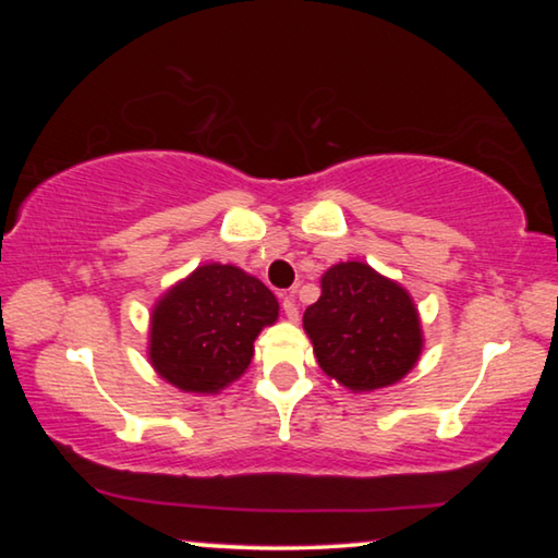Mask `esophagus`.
Wrapping results in <instances>:
<instances>
[{"label":"esophagus","instance_id":"esophagus-1","mask_svg":"<svg viewBox=\"0 0 558 558\" xmlns=\"http://www.w3.org/2000/svg\"><path fill=\"white\" fill-rule=\"evenodd\" d=\"M281 307H284V315L292 319L300 317V307H296V302H294V294H284V302H281Z\"/></svg>","mask_w":558,"mask_h":558}]
</instances>
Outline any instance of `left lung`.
Segmentation results:
<instances>
[{
	"label": "left lung",
	"instance_id": "obj_1",
	"mask_svg": "<svg viewBox=\"0 0 558 558\" xmlns=\"http://www.w3.org/2000/svg\"><path fill=\"white\" fill-rule=\"evenodd\" d=\"M319 287L323 294L302 317L319 368L350 391L399 384L424 348L407 289L363 262L330 266Z\"/></svg>",
	"mask_w": 558,
	"mask_h": 558
}]
</instances>
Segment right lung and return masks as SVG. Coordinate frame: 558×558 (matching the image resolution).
Wrapping results in <instances>:
<instances>
[{"mask_svg":"<svg viewBox=\"0 0 558 558\" xmlns=\"http://www.w3.org/2000/svg\"><path fill=\"white\" fill-rule=\"evenodd\" d=\"M269 287L233 264H203L151 310L149 363L187 393H218L246 373L254 340L277 323Z\"/></svg>","mask_w":558,"mask_h":558,"instance_id":"add662e5","label":"right lung"}]
</instances>
